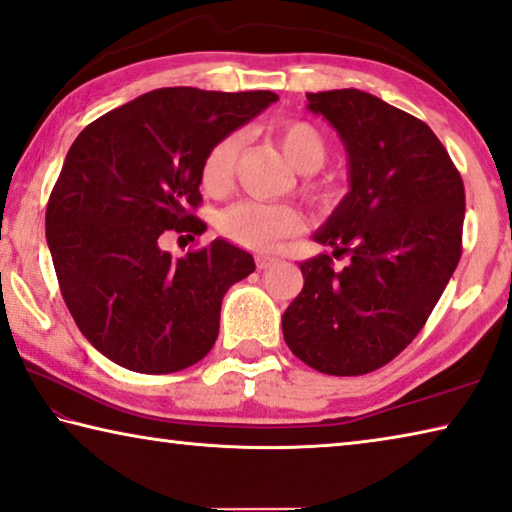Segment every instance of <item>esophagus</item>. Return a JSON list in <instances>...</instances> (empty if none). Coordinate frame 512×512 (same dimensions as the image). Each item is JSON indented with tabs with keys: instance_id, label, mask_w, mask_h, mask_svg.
Segmentation results:
<instances>
[{
	"instance_id": "esophagus-1",
	"label": "esophagus",
	"mask_w": 512,
	"mask_h": 512,
	"mask_svg": "<svg viewBox=\"0 0 512 512\" xmlns=\"http://www.w3.org/2000/svg\"><path fill=\"white\" fill-rule=\"evenodd\" d=\"M276 263H279V258H276V256H258L256 258L258 270H270V267L276 265Z\"/></svg>"
}]
</instances>
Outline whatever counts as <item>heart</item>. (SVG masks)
<instances>
[{
	"instance_id": "b5f03b06",
	"label": "heart",
	"mask_w": 512,
	"mask_h": 512,
	"mask_svg": "<svg viewBox=\"0 0 512 512\" xmlns=\"http://www.w3.org/2000/svg\"><path fill=\"white\" fill-rule=\"evenodd\" d=\"M274 140L279 142L283 154L295 170L304 172V186L311 192H322V186L313 179L315 170H320L329 154L322 131L311 122L288 120L279 122L270 129ZM240 152V136L229 133L208 149L199 167V181L208 195H222L229 188L233 163ZM304 226V217L292 204L281 201H258L240 199L231 204L220 215L217 229L226 240L240 247L267 251L274 249L281 240L297 233Z\"/></svg>"
}]
</instances>
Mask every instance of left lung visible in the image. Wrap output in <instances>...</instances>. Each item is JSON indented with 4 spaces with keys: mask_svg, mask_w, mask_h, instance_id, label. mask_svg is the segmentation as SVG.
<instances>
[{
    "mask_svg": "<svg viewBox=\"0 0 512 512\" xmlns=\"http://www.w3.org/2000/svg\"><path fill=\"white\" fill-rule=\"evenodd\" d=\"M349 154V195L315 240L347 254L304 261V288L281 317L292 354L313 370L360 376L399 356L463 254L465 186L429 124L370 92H308Z\"/></svg>",
    "mask_w": 512,
    "mask_h": 512,
    "instance_id": "obj_1",
    "label": "left lung"
}]
</instances>
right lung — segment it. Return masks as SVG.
Listing matches in <instances>:
<instances>
[{"instance_id": "1", "label": "right lung", "mask_w": 512, "mask_h": 512, "mask_svg": "<svg viewBox=\"0 0 512 512\" xmlns=\"http://www.w3.org/2000/svg\"><path fill=\"white\" fill-rule=\"evenodd\" d=\"M276 99L270 90L161 88L97 117L72 142L47 201V245L65 306L113 363L170 374L213 349L226 290L256 270L254 258L226 240L174 258L161 238L204 233L201 161Z\"/></svg>"}]
</instances>
